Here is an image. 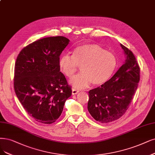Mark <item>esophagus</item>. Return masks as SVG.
Wrapping results in <instances>:
<instances>
[{"mask_svg": "<svg viewBox=\"0 0 155 155\" xmlns=\"http://www.w3.org/2000/svg\"><path fill=\"white\" fill-rule=\"evenodd\" d=\"M78 93H79V91L78 90L74 89V88H73L72 89V94H77Z\"/></svg>", "mask_w": 155, "mask_h": 155, "instance_id": "esophagus-1", "label": "esophagus"}]
</instances>
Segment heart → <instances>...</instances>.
I'll use <instances>...</instances> for the list:
<instances>
[{"instance_id": "b5f03b06", "label": "heart", "mask_w": 155, "mask_h": 155, "mask_svg": "<svg viewBox=\"0 0 155 155\" xmlns=\"http://www.w3.org/2000/svg\"><path fill=\"white\" fill-rule=\"evenodd\" d=\"M117 66L116 57L96 44H85L74 49L73 55H62L59 60L60 70L68 78H71L80 66L82 73L74 77L70 84L74 89L88 87L93 82L99 85L107 82Z\"/></svg>"}]
</instances>
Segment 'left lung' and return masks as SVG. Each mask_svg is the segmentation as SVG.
Segmentation results:
<instances>
[{"label": "left lung", "mask_w": 155, "mask_h": 155, "mask_svg": "<svg viewBox=\"0 0 155 155\" xmlns=\"http://www.w3.org/2000/svg\"><path fill=\"white\" fill-rule=\"evenodd\" d=\"M125 63L100 87L89 91L87 108L97 121L108 123L119 119L128 109L140 81V69L133 52L121 44Z\"/></svg>", "instance_id": "1"}]
</instances>
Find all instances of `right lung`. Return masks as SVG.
I'll use <instances>...</instances> for the list:
<instances>
[{"label":"right lung","instance_id":"1","mask_svg":"<svg viewBox=\"0 0 155 155\" xmlns=\"http://www.w3.org/2000/svg\"><path fill=\"white\" fill-rule=\"evenodd\" d=\"M69 41L64 36L42 38L26 46L16 58L15 93L28 115L39 123L55 122L71 95V87L59 67Z\"/></svg>","mask_w":155,"mask_h":155}]
</instances>
